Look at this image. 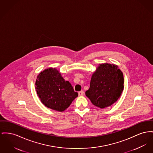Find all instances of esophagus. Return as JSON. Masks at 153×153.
Returning <instances> with one entry per match:
<instances>
[{
    "instance_id": "obj_1",
    "label": "esophagus",
    "mask_w": 153,
    "mask_h": 153,
    "mask_svg": "<svg viewBox=\"0 0 153 153\" xmlns=\"http://www.w3.org/2000/svg\"><path fill=\"white\" fill-rule=\"evenodd\" d=\"M78 94H79V96H82V95H84V91L82 90L81 91H79V92H78Z\"/></svg>"
}]
</instances>
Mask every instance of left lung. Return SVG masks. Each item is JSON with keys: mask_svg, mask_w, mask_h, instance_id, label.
Masks as SVG:
<instances>
[{"mask_svg": "<svg viewBox=\"0 0 153 153\" xmlns=\"http://www.w3.org/2000/svg\"><path fill=\"white\" fill-rule=\"evenodd\" d=\"M124 76L118 66L114 64H99L92 75L90 88L86 96L97 107L104 108L116 102L124 89Z\"/></svg>", "mask_w": 153, "mask_h": 153, "instance_id": "obj_1", "label": "left lung"}]
</instances>
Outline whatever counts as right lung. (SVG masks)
<instances>
[{
	"instance_id": "add662e5",
	"label": "right lung",
	"mask_w": 153,
	"mask_h": 153,
	"mask_svg": "<svg viewBox=\"0 0 153 153\" xmlns=\"http://www.w3.org/2000/svg\"><path fill=\"white\" fill-rule=\"evenodd\" d=\"M35 88L42 103L47 108L58 111L65 110L78 97L71 84L65 81L61 73L53 68L38 74Z\"/></svg>"
}]
</instances>
